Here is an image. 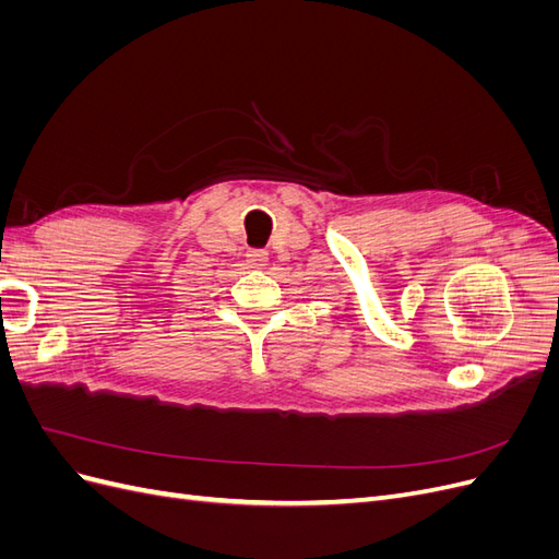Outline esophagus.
Listing matches in <instances>:
<instances>
[{
  "mask_svg": "<svg viewBox=\"0 0 559 559\" xmlns=\"http://www.w3.org/2000/svg\"><path fill=\"white\" fill-rule=\"evenodd\" d=\"M247 261H249L253 267H263L265 261H267V251H263V249H251V251H247Z\"/></svg>",
  "mask_w": 559,
  "mask_h": 559,
  "instance_id": "34e87169",
  "label": "esophagus"
}]
</instances>
